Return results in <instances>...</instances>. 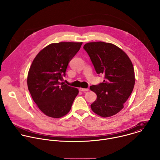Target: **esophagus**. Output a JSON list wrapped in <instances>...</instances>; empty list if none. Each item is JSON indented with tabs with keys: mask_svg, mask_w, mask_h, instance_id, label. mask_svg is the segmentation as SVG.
I'll return each instance as SVG.
<instances>
[{
	"mask_svg": "<svg viewBox=\"0 0 160 160\" xmlns=\"http://www.w3.org/2000/svg\"><path fill=\"white\" fill-rule=\"evenodd\" d=\"M79 90H80V91H82V92H87V91H88V90H89V88H80Z\"/></svg>",
	"mask_w": 160,
	"mask_h": 160,
	"instance_id": "34e87169",
	"label": "esophagus"
}]
</instances>
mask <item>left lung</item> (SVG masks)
I'll return each mask as SVG.
<instances>
[{"instance_id":"8db88e82","label":"left lung","mask_w":160,"mask_h":160,"mask_svg":"<svg viewBox=\"0 0 160 160\" xmlns=\"http://www.w3.org/2000/svg\"><path fill=\"white\" fill-rule=\"evenodd\" d=\"M83 49L88 54L96 73L104 80L90 87L97 95L91 109L102 117L116 115L131 95L135 85L133 64L127 54L115 45L104 42H89Z\"/></svg>"}]
</instances>
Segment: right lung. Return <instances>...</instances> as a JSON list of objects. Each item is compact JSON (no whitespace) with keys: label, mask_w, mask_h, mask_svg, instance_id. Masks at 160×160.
Returning a JSON list of instances; mask_svg holds the SVG:
<instances>
[{"label":"right lung","mask_w":160,"mask_h":160,"mask_svg":"<svg viewBox=\"0 0 160 160\" xmlns=\"http://www.w3.org/2000/svg\"><path fill=\"white\" fill-rule=\"evenodd\" d=\"M82 42L51 43L33 59L27 84L34 102L45 115L61 118L71 109L78 90L62 81L68 63L80 50Z\"/></svg>","instance_id":"right-lung-1"}]
</instances>
